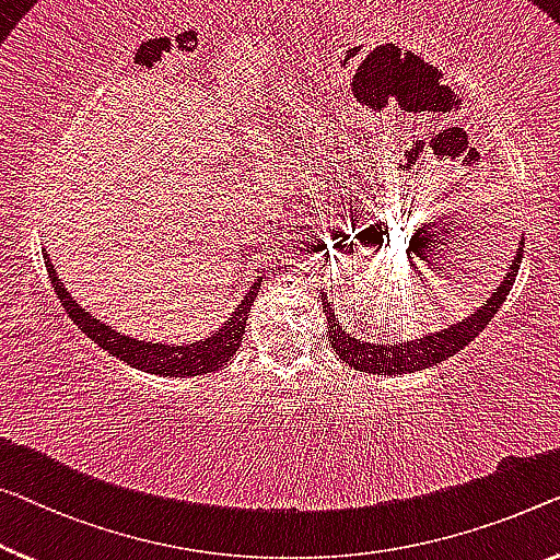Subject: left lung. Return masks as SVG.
I'll return each mask as SVG.
<instances>
[{"label": "left lung", "instance_id": "1", "mask_svg": "<svg viewBox=\"0 0 560 560\" xmlns=\"http://www.w3.org/2000/svg\"><path fill=\"white\" fill-rule=\"evenodd\" d=\"M523 246H525V238L521 236L518 248H515V256H513V264H508L503 281L490 291L486 304L472 308L470 316H465V319L455 324H447V329L424 334V337L412 339V341H397V345L395 341H392V345H374V341L360 339L354 331L341 329L339 316L334 314V306H331L334 302H329L327 291L322 289V306L329 324L327 327L329 345L334 347V352L339 354L341 362H347L349 366H354V370L366 372V374L420 372V370H428V366H435L440 362L450 360V357L470 345V341L488 327V322L498 314V308L503 306L505 296L511 294L515 277H518Z\"/></svg>", "mask_w": 560, "mask_h": 560}]
</instances>
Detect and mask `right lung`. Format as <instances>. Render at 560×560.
<instances>
[{
  "label": "right lung",
  "mask_w": 560,
  "mask_h": 560,
  "mask_svg": "<svg viewBox=\"0 0 560 560\" xmlns=\"http://www.w3.org/2000/svg\"><path fill=\"white\" fill-rule=\"evenodd\" d=\"M45 266L62 308L70 314V319L95 341L97 347H103L107 354L118 357V360L128 362L130 366H136V370L158 374V377H198V374L215 372L219 366L226 364L231 357L238 352L241 339H244L248 312H252L258 287H261L264 281V277H256L252 281V287H248V294L241 299L229 319L223 322L213 334H208L206 339H196L190 341V345H168V341L136 339L118 331L115 327H107V322L100 319V316H93L88 308H82L78 302H74L70 291L65 289L60 273L55 271L52 258H49L47 252H45Z\"/></svg>",
  "instance_id": "add662e5"
}]
</instances>
